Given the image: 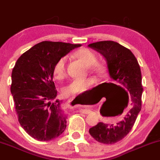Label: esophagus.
<instances>
[{
	"instance_id": "esophagus-1",
	"label": "esophagus",
	"mask_w": 160,
	"mask_h": 160,
	"mask_svg": "<svg viewBox=\"0 0 160 160\" xmlns=\"http://www.w3.org/2000/svg\"><path fill=\"white\" fill-rule=\"evenodd\" d=\"M75 103L76 102H75V100L73 99L68 100V105H70V106H72V105H75ZM81 111H82L83 113H85V114H89V113L91 112V110L88 109V108H81Z\"/></svg>"
}]
</instances>
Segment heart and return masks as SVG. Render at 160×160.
Segmentation results:
<instances>
[{"mask_svg":"<svg viewBox=\"0 0 160 160\" xmlns=\"http://www.w3.org/2000/svg\"><path fill=\"white\" fill-rule=\"evenodd\" d=\"M74 57L78 59L82 63L88 66L89 72L96 75H103L105 72V67L101 62H98V56L96 53L86 48L78 49L74 53ZM67 58L62 57L55 62L53 67V75L58 80H62L67 74ZM95 83V80L92 78L85 79H73L69 82L62 89V93L65 96H78L87 90L91 88Z\"/></svg>","mask_w":160,"mask_h":160,"instance_id":"b5f03b06","label":"heart"}]
</instances>
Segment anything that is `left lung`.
I'll list each match as a JSON object with an SVG mask.
<instances>
[{
  "label": "left lung",
  "mask_w": 160,
  "mask_h": 160,
  "mask_svg": "<svg viewBox=\"0 0 160 160\" xmlns=\"http://www.w3.org/2000/svg\"><path fill=\"white\" fill-rule=\"evenodd\" d=\"M88 47L104 56L110 77L118 85H114L127 91L117 112L118 115L122 114L121 121L116 125L99 122L89 129L90 135L96 141L114 144L129 134L142 108L143 88L141 69L132 52L116 42H97L89 44Z\"/></svg>",
  "instance_id": "obj_1"
}]
</instances>
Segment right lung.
I'll return each instance as SVG.
<instances>
[{"instance_id":"obj_1","label":"right lung","mask_w":160,"mask_h":160,"mask_svg":"<svg viewBox=\"0 0 160 160\" xmlns=\"http://www.w3.org/2000/svg\"><path fill=\"white\" fill-rule=\"evenodd\" d=\"M80 46L44 41L22 54L16 62L11 85L16 113L21 127L37 140L55 139L66 128L62 101L55 100L57 90L52 81L53 67L60 58Z\"/></svg>"}]
</instances>
